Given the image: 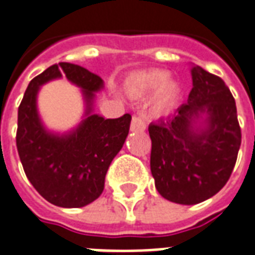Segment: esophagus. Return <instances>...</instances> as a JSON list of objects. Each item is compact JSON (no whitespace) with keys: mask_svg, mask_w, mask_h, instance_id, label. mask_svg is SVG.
<instances>
[{"mask_svg":"<svg viewBox=\"0 0 255 255\" xmlns=\"http://www.w3.org/2000/svg\"><path fill=\"white\" fill-rule=\"evenodd\" d=\"M146 129V123L138 116H133L131 120V131H144Z\"/></svg>","mask_w":255,"mask_h":255,"instance_id":"esophagus-1","label":"esophagus"}]
</instances>
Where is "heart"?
Masks as SVG:
<instances>
[{
  "mask_svg": "<svg viewBox=\"0 0 255 255\" xmlns=\"http://www.w3.org/2000/svg\"><path fill=\"white\" fill-rule=\"evenodd\" d=\"M129 90L135 95H144L157 90L153 98V111L155 113H164L169 111L177 100L176 84L168 82L166 75L161 71H144L131 76L128 82Z\"/></svg>",
  "mask_w": 255,
  "mask_h": 255,
  "instance_id": "b5f03b06",
  "label": "heart"
}]
</instances>
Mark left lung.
Listing matches in <instances>:
<instances>
[{"label": "left lung", "instance_id": "8db88e82", "mask_svg": "<svg viewBox=\"0 0 255 255\" xmlns=\"http://www.w3.org/2000/svg\"><path fill=\"white\" fill-rule=\"evenodd\" d=\"M191 75L187 104L149 126L155 188L180 205L206 201L224 187L242 142L235 100L224 80L199 67ZM202 111L208 115V127L197 133L192 122Z\"/></svg>", "mask_w": 255, "mask_h": 255}]
</instances>
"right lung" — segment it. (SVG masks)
<instances>
[{"instance_id":"right-lung-1","label":"right lung","mask_w":255,"mask_h":255,"mask_svg":"<svg viewBox=\"0 0 255 255\" xmlns=\"http://www.w3.org/2000/svg\"><path fill=\"white\" fill-rule=\"evenodd\" d=\"M63 72L85 90L89 116L72 134L56 137L41 127L35 100L39 86ZM101 87L98 75L80 65L58 63L31 80L20 102L16 146L21 165L36 191L56 206L82 208L100 197L112 160L126 142L131 115L119 119L90 115L94 91Z\"/></svg>"}]
</instances>
